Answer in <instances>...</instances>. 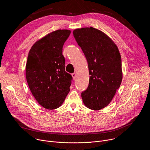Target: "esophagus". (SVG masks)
I'll return each instance as SVG.
<instances>
[{
	"mask_svg": "<svg viewBox=\"0 0 150 150\" xmlns=\"http://www.w3.org/2000/svg\"><path fill=\"white\" fill-rule=\"evenodd\" d=\"M72 77H73V78L75 79V78H76V74L75 73H73V74H72Z\"/></svg>",
	"mask_w": 150,
	"mask_h": 150,
	"instance_id": "34e87169",
	"label": "esophagus"
}]
</instances>
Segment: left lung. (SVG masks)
<instances>
[{
    "label": "left lung",
    "mask_w": 150,
    "mask_h": 150,
    "mask_svg": "<svg viewBox=\"0 0 150 150\" xmlns=\"http://www.w3.org/2000/svg\"><path fill=\"white\" fill-rule=\"evenodd\" d=\"M74 37L87 59L89 84L81 97L88 109L98 110L108 105L122 80V60L115 42L93 27L76 29Z\"/></svg>",
    "instance_id": "left-lung-1"
}]
</instances>
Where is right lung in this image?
<instances>
[{"instance_id":"right-lung-1","label":"right lung","mask_w":150,"mask_h":150,"mask_svg":"<svg viewBox=\"0 0 150 150\" xmlns=\"http://www.w3.org/2000/svg\"><path fill=\"white\" fill-rule=\"evenodd\" d=\"M71 31L58 30L38 40L31 48L26 64V78L38 103L49 110L62 104L70 91L72 75L65 71L62 49Z\"/></svg>"}]
</instances>
